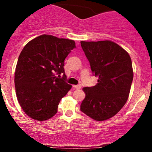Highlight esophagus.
I'll use <instances>...</instances> for the list:
<instances>
[{
    "instance_id": "34e87169",
    "label": "esophagus",
    "mask_w": 152,
    "mask_h": 152,
    "mask_svg": "<svg viewBox=\"0 0 152 152\" xmlns=\"http://www.w3.org/2000/svg\"><path fill=\"white\" fill-rule=\"evenodd\" d=\"M73 87H74V88H76V89H80V88H81V85H74Z\"/></svg>"
}]
</instances>
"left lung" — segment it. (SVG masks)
<instances>
[{
	"instance_id": "1",
	"label": "left lung",
	"mask_w": 152,
	"mask_h": 152,
	"mask_svg": "<svg viewBox=\"0 0 152 152\" xmlns=\"http://www.w3.org/2000/svg\"><path fill=\"white\" fill-rule=\"evenodd\" d=\"M81 48L98 76L96 86L84 87L86 97L81 111L96 121L116 115L126 104L133 81L132 63L129 53L111 41H81Z\"/></svg>"
}]
</instances>
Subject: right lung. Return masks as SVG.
I'll list each match as a JSON object with an SVG mask.
<instances>
[{
  "label": "right lung",
  "mask_w": 152,
  "mask_h": 152,
  "mask_svg": "<svg viewBox=\"0 0 152 152\" xmlns=\"http://www.w3.org/2000/svg\"><path fill=\"white\" fill-rule=\"evenodd\" d=\"M74 48L76 43L73 40L43 34L23 48L14 81L19 104L29 117L46 121L57 113L61 99L72 87L65 81L64 66V60Z\"/></svg>",
  "instance_id": "right-lung-1"
}]
</instances>
